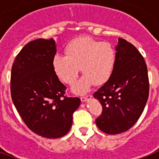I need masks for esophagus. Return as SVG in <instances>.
Returning <instances> with one entry per match:
<instances>
[{
	"label": "esophagus",
	"mask_w": 159,
	"mask_h": 159,
	"mask_svg": "<svg viewBox=\"0 0 159 159\" xmlns=\"http://www.w3.org/2000/svg\"><path fill=\"white\" fill-rule=\"evenodd\" d=\"M89 98H91V96H89V95H87V96L81 97L80 99L82 102H86L87 100H88V99H89Z\"/></svg>",
	"instance_id": "34e87169"
}]
</instances>
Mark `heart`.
<instances>
[{
    "label": "heart",
    "mask_w": 159,
    "mask_h": 159,
    "mask_svg": "<svg viewBox=\"0 0 159 159\" xmlns=\"http://www.w3.org/2000/svg\"><path fill=\"white\" fill-rule=\"evenodd\" d=\"M66 55L56 54L53 69L65 83L73 84L80 71L85 75L74 86L76 93H84L95 83L104 84L111 78L117 61L116 50L109 42H100L89 36L74 39L67 44Z\"/></svg>",
    "instance_id": "b5f03b06"
}]
</instances>
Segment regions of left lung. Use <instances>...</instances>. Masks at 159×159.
I'll return each mask as SVG.
<instances>
[{
    "instance_id": "8db88e82",
    "label": "left lung",
    "mask_w": 159,
    "mask_h": 159,
    "mask_svg": "<svg viewBox=\"0 0 159 159\" xmlns=\"http://www.w3.org/2000/svg\"><path fill=\"white\" fill-rule=\"evenodd\" d=\"M115 50L116 66L111 78L93 93L103 106V113L95 122L108 134H121L134 125L149 92L147 66L139 51L122 38Z\"/></svg>"
}]
</instances>
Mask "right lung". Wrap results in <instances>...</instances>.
I'll use <instances>...</instances> for the list:
<instances>
[{"label": "right lung", "instance_id": "add662e5", "mask_svg": "<svg viewBox=\"0 0 159 159\" xmlns=\"http://www.w3.org/2000/svg\"><path fill=\"white\" fill-rule=\"evenodd\" d=\"M55 40L38 39L17 55L11 77V93L16 109L30 129L47 139L63 137L72 126L79 98L64 96L66 87L53 69Z\"/></svg>", "mask_w": 159, "mask_h": 159}]
</instances>
